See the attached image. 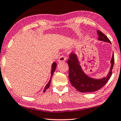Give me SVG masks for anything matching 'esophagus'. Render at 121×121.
Instances as JSON below:
<instances>
[{"instance_id": "esophagus-1", "label": "esophagus", "mask_w": 121, "mask_h": 121, "mask_svg": "<svg viewBox=\"0 0 121 121\" xmlns=\"http://www.w3.org/2000/svg\"><path fill=\"white\" fill-rule=\"evenodd\" d=\"M66 60V57L65 56H61L59 58L58 60V62H64Z\"/></svg>"}]
</instances>
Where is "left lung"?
<instances>
[{
	"instance_id": "1",
	"label": "left lung",
	"mask_w": 121,
	"mask_h": 121,
	"mask_svg": "<svg viewBox=\"0 0 121 121\" xmlns=\"http://www.w3.org/2000/svg\"><path fill=\"white\" fill-rule=\"evenodd\" d=\"M98 40L111 44L107 36L100 30H97ZM114 55L112 54L110 61L111 67L106 77L99 79L92 78L86 74L83 70L77 55L71 52L67 64L69 67V79L71 84L78 91L81 93H91L98 91L105 86L112 75V70L114 65Z\"/></svg>"
}]
</instances>
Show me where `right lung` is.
<instances>
[{"instance_id": "add662e5", "label": "right lung", "mask_w": 121, "mask_h": 121, "mask_svg": "<svg viewBox=\"0 0 121 121\" xmlns=\"http://www.w3.org/2000/svg\"><path fill=\"white\" fill-rule=\"evenodd\" d=\"M56 66H57V64L55 62H54L52 65V69H51V77H50V80H49V81L48 82V83H47V85H46V86H45V88H44V89L43 91L44 93L45 92V91H47V90L49 88V86H50L51 81H52V75H53L54 72H55L56 68Z\"/></svg>"}]
</instances>
